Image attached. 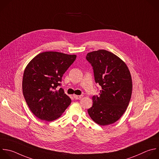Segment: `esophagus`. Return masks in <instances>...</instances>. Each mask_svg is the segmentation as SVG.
Instances as JSON below:
<instances>
[{"label":"esophagus","mask_w":159,"mask_h":159,"mask_svg":"<svg viewBox=\"0 0 159 159\" xmlns=\"http://www.w3.org/2000/svg\"><path fill=\"white\" fill-rule=\"evenodd\" d=\"M73 97H74V98L75 99H76V100H78V99H80V98H81L83 97V95H73Z\"/></svg>","instance_id":"esophagus-1"}]
</instances>
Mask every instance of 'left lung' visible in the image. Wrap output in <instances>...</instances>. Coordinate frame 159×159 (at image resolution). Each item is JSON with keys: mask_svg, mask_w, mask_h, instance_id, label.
Listing matches in <instances>:
<instances>
[{"mask_svg": "<svg viewBox=\"0 0 159 159\" xmlns=\"http://www.w3.org/2000/svg\"><path fill=\"white\" fill-rule=\"evenodd\" d=\"M86 59L92 67L95 83L101 87L98 95L92 97L89 115L100 125L112 124L129 105L132 91L130 71L119 57L105 50L89 52Z\"/></svg>", "mask_w": 159, "mask_h": 159, "instance_id": "8db88e82", "label": "left lung"}]
</instances>
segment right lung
Returning <instances> with one entry per match:
<instances>
[{
    "mask_svg": "<svg viewBox=\"0 0 159 159\" xmlns=\"http://www.w3.org/2000/svg\"><path fill=\"white\" fill-rule=\"evenodd\" d=\"M75 55L45 52L36 56L27 66L23 76L22 92L31 112L48 122L61 116L71 99L60 88L63 74L73 64Z\"/></svg>",
    "mask_w": 159,
    "mask_h": 159,
    "instance_id": "obj_1",
    "label": "right lung"
}]
</instances>
